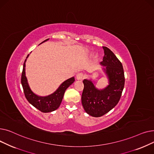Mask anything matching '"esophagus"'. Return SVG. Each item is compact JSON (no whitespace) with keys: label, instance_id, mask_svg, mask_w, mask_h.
Here are the masks:
<instances>
[{"label":"esophagus","instance_id":"esophagus-1","mask_svg":"<svg viewBox=\"0 0 154 154\" xmlns=\"http://www.w3.org/2000/svg\"><path fill=\"white\" fill-rule=\"evenodd\" d=\"M84 74L82 72H80V73H78V74H77L76 75V79L79 80H81L84 79Z\"/></svg>","mask_w":154,"mask_h":154}]
</instances>
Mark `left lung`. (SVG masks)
Masks as SVG:
<instances>
[{
	"instance_id": "obj_1",
	"label": "left lung",
	"mask_w": 154,
	"mask_h": 154,
	"mask_svg": "<svg viewBox=\"0 0 154 154\" xmlns=\"http://www.w3.org/2000/svg\"><path fill=\"white\" fill-rule=\"evenodd\" d=\"M105 55L101 64L106 67L109 85L98 90L91 80H84L82 104L85 111L91 116L101 117L118 103L124 87L125 76L122 63L109 48L103 47Z\"/></svg>"
}]
</instances>
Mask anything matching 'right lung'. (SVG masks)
<instances>
[{
	"mask_svg": "<svg viewBox=\"0 0 154 154\" xmlns=\"http://www.w3.org/2000/svg\"><path fill=\"white\" fill-rule=\"evenodd\" d=\"M47 40H48V38L42 42L47 41ZM28 56L29 54L27 55L26 59L28 57ZM26 61V59L23 63L21 76V84L26 98L32 106L42 112H51L57 109L61 103L65 91L75 81L74 77H72L63 82L58 88V89L52 94L47 97H40L32 92L29 86L25 74Z\"/></svg>",
	"mask_w": 154,
	"mask_h": 154,
	"instance_id": "1",
	"label": "right lung"
}]
</instances>
